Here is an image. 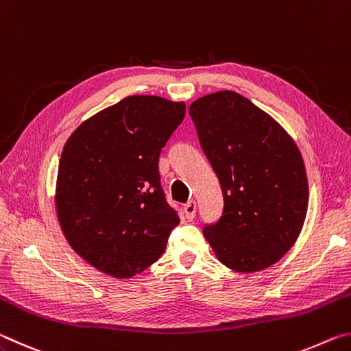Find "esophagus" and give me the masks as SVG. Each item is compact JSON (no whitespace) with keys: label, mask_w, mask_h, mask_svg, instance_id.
I'll return each mask as SVG.
<instances>
[{"label":"esophagus","mask_w":351,"mask_h":351,"mask_svg":"<svg viewBox=\"0 0 351 351\" xmlns=\"http://www.w3.org/2000/svg\"><path fill=\"white\" fill-rule=\"evenodd\" d=\"M184 212H186V218L187 219H193L195 213H197V203L193 199H190L189 203L184 206Z\"/></svg>","instance_id":"obj_1"}]
</instances>
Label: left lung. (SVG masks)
<instances>
[{
  "instance_id": "obj_1",
  "label": "left lung",
  "mask_w": 351,
  "mask_h": 351,
  "mask_svg": "<svg viewBox=\"0 0 351 351\" xmlns=\"http://www.w3.org/2000/svg\"><path fill=\"white\" fill-rule=\"evenodd\" d=\"M201 148L223 192V213L203 234L228 268L254 272L287 254L308 207L304 159L294 141L251 100L234 91L190 105Z\"/></svg>"
}]
</instances>
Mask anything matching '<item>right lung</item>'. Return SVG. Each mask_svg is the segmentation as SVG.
Here are the masks:
<instances>
[{
    "instance_id": "add662e5",
    "label": "right lung",
    "mask_w": 351,
    "mask_h": 351,
    "mask_svg": "<svg viewBox=\"0 0 351 351\" xmlns=\"http://www.w3.org/2000/svg\"><path fill=\"white\" fill-rule=\"evenodd\" d=\"M186 104L130 96L69 136L58 164L56 206L71 247L94 268L128 278L153 265L180 215L165 198L159 154Z\"/></svg>"
}]
</instances>
